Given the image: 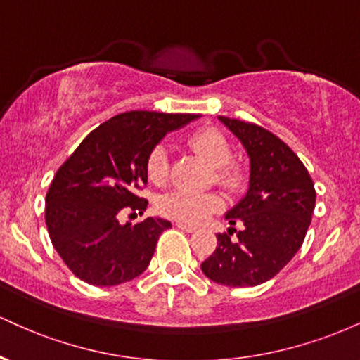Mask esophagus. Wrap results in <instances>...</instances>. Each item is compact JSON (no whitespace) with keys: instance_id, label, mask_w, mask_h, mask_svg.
I'll return each mask as SVG.
<instances>
[{"instance_id":"34e87169","label":"esophagus","mask_w":360,"mask_h":360,"mask_svg":"<svg viewBox=\"0 0 360 360\" xmlns=\"http://www.w3.org/2000/svg\"><path fill=\"white\" fill-rule=\"evenodd\" d=\"M176 226H177V229L184 230V232H188V233L196 232V226H194V225H189V223H184V221H177V223H176Z\"/></svg>"}]
</instances>
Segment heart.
<instances>
[{"instance_id": "b5f03b06", "label": "heart", "mask_w": 360, "mask_h": 360, "mask_svg": "<svg viewBox=\"0 0 360 360\" xmlns=\"http://www.w3.org/2000/svg\"><path fill=\"white\" fill-rule=\"evenodd\" d=\"M189 147L200 154L210 166L217 169V181L229 189H238L245 179L242 166L232 162V146L217 128H201L189 137ZM147 177L154 184H164L171 171V152L166 143H157L146 162ZM223 200L217 193L172 191L160 200L159 208L166 217L189 223L203 221L218 212Z\"/></svg>"}]
</instances>
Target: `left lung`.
Listing matches in <instances>:
<instances>
[{
    "mask_svg": "<svg viewBox=\"0 0 360 360\" xmlns=\"http://www.w3.org/2000/svg\"><path fill=\"white\" fill-rule=\"evenodd\" d=\"M218 120L242 142L250 160L249 188L225 213L232 226L218 233V247L201 264L223 286H257L295 257L315 210V186L300 157L266 128L235 118ZM235 222H243L238 233ZM233 231L238 238L229 237Z\"/></svg>",
    "mask_w": 360,
    "mask_h": 360,
    "instance_id": "left-lung-1",
    "label": "left lung"
}]
</instances>
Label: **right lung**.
<instances>
[{
  "instance_id": "right-lung-1",
  "label": "right lung",
  "mask_w": 360,
  "mask_h": 360,
  "mask_svg": "<svg viewBox=\"0 0 360 360\" xmlns=\"http://www.w3.org/2000/svg\"><path fill=\"white\" fill-rule=\"evenodd\" d=\"M200 115L127 111L101 123L59 167L47 193L45 223L65 266L93 286H117L142 274L171 221L122 223V212L142 213L146 162L166 134Z\"/></svg>"
}]
</instances>
